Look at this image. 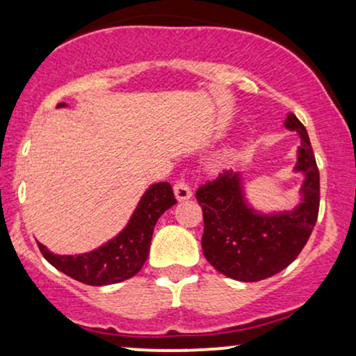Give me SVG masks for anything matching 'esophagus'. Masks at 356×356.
<instances>
[{"mask_svg":"<svg viewBox=\"0 0 356 356\" xmlns=\"http://www.w3.org/2000/svg\"><path fill=\"white\" fill-rule=\"evenodd\" d=\"M174 194L177 197V201H187V199L192 197V191L189 182L186 179H179L177 182L174 184Z\"/></svg>","mask_w":356,"mask_h":356,"instance_id":"obj_1","label":"esophagus"}]
</instances>
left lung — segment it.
Masks as SVG:
<instances>
[{
    "label": "left lung",
    "mask_w": 356,
    "mask_h": 356,
    "mask_svg": "<svg viewBox=\"0 0 356 356\" xmlns=\"http://www.w3.org/2000/svg\"><path fill=\"white\" fill-rule=\"evenodd\" d=\"M284 127L301 137L295 169L305 174L303 201L291 212L257 214L244 201L238 174L222 170L202 184L195 199L202 207V251L219 273L254 283L283 271L308 243L320 209V172L305 125L288 113Z\"/></svg>",
    "instance_id": "left-lung-1"
}]
</instances>
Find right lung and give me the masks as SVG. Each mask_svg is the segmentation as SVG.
<instances>
[{
  "label": "right lung",
  "mask_w": 356,
  "mask_h": 356,
  "mask_svg": "<svg viewBox=\"0 0 356 356\" xmlns=\"http://www.w3.org/2000/svg\"><path fill=\"white\" fill-rule=\"evenodd\" d=\"M65 107V104H58ZM177 202L169 182H159L142 195L137 209L120 234L92 252L76 256L53 254L38 243L44 259L73 280L90 286L115 284L140 271L149 256L159 218Z\"/></svg>",
  "instance_id": "obj_1"
}]
</instances>
